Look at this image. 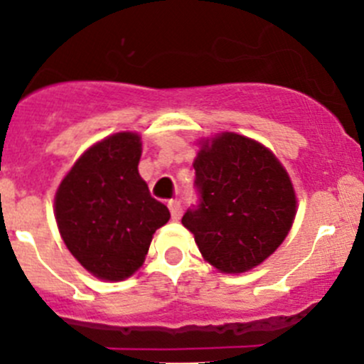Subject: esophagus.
<instances>
[{
    "mask_svg": "<svg viewBox=\"0 0 364 364\" xmlns=\"http://www.w3.org/2000/svg\"><path fill=\"white\" fill-rule=\"evenodd\" d=\"M168 209H171L172 220H174V222H178V220L181 218V213H183L181 203H179V200H168Z\"/></svg>",
    "mask_w": 364,
    "mask_h": 364,
    "instance_id": "1",
    "label": "esophagus"
}]
</instances>
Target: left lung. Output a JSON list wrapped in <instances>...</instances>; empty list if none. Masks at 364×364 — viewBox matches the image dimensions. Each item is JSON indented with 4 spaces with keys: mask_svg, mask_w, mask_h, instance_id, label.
Masks as SVG:
<instances>
[{
    "mask_svg": "<svg viewBox=\"0 0 364 364\" xmlns=\"http://www.w3.org/2000/svg\"><path fill=\"white\" fill-rule=\"evenodd\" d=\"M193 168L199 203L181 222L204 259L222 273L259 266L294 222L296 196L285 168L262 144L229 132L205 142Z\"/></svg>",
    "mask_w": 364,
    "mask_h": 364,
    "instance_id": "1",
    "label": "left lung"
}]
</instances>
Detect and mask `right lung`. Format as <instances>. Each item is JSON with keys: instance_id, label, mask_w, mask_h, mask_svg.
Wrapping results in <instances>:
<instances>
[{"instance_id": "add662e5", "label": "right lung", "mask_w": 364, "mask_h": 364, "mask_svg": "<svg viewBox=\"0 0 364 364\" xmlns=\"http://www.w3.org/2000/svg\"><path fill=\"white\" fill-rule=\"evenodd\" d=\"M141 139L123 132L87 149L56 193V222L72 255L102 280H123L144 262L171 213L139 176Z\"/></svg>"}]
</instances>
